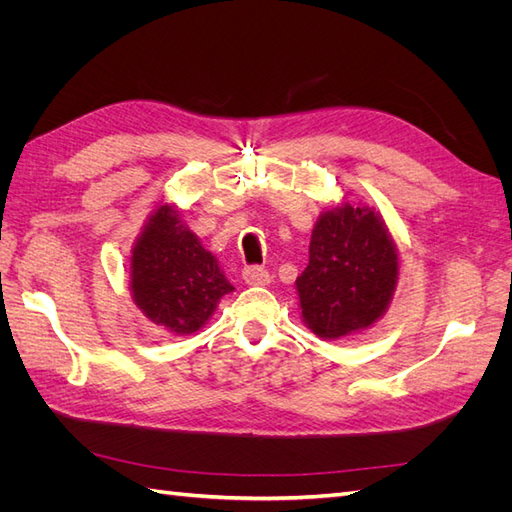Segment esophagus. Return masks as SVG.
I'll list each match as a JSON object with an SVG mask.
<instances>
[{
    "instance_id": "1",
    "label": "esophagus",
    "mask_w": 512,
    "mask_h": 512,
    "mask_svg": "<svg viewBox=\"0 0 512 512\" xmlns=\"http://www.w3.org/2000/svg\"><path fill=\"white\" fill-rule=\"evenodd\" d=\"M243 282L247 286H267L271 282V275L267 269H262V267H245Z\"/></svg>"
}]
</instances>
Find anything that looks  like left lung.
I'll use <instances>...</instances> for the list:
<instances>
[{
  "mask_svg": "<svg viewBox=\"0 0 512 512\" xmlns=\"http://www.w3.org/2000/svg\"><path fill=\"white\" fill-rule=\"evenodd\" d=\"M399 280V250L382 213L344 203L322 211L297 277L301 320L320 339L359 335L386 314Z\"/></svg>",
  "mask_w": 512,
  "mask_h": 512,
  "instance_id": "left-lung-1",
  "label": "left lung"
}]
</instances>
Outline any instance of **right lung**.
<instances>
[{"instance_id": "add662e5", "label": "right lung", "mask_w": 512, "mask_h": 512, "mask_svg": "<svg viewBox=\"0 0 512 512\" xmlns=\"http://www.w3.org/2000/svg\"><path fill=\"white\" fill-rule=\"evenodd\" d=\"M128 282L143 316L175 335L203 329L224 294L235 290L175 203L149 213L132 245Z\"/></svg>"}]
</instances>
